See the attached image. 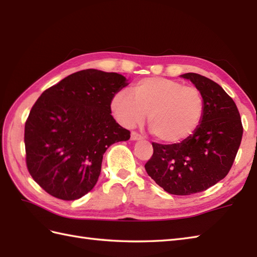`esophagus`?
I'll return each mask as SVG.
<instances>
[{
    "label": "esophagus",
    "instance_id": "esophagus-1",
    "mask_svg": "<svg viewBox=\"0 0 257 257\" xmlns=\"http://www.w3.org/2000/svg\"><path fill=\"white\" fill-rule=\"evenodd\" d=\"M141 139H144L143 136H140L139 134L135 133V132L132 133V140L133 141H138V140H141Z\"/></svg>",
    "mask_w": 257,
    "mask_h": 257
}]
</instances>
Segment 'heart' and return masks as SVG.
<instances>
[{
	"mask_svg": "<svg viewBox=\"0 0 257 257\" xmlns=\"http://www.w3.org/2000/svg\"><path fill=\"white\" fill-rule=\"evenodd\" d=\"M110 108L117 121L125 128L143 123L165 144H179L192 136L204 114V99L200 90L178 80L148 77L132 87V95L119 91Z\"/></svg>",
	"mask_w": 257,
	"mask_h": 257,
	"instance_id": "1",
	"label": "heart"
}]
</instances>
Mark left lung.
<instances>
[{"label": "left lung", "instance_id": "obj_1", "mask_svg": "<svg viewBox=\"0 0 257 257\" xmlns=\"http://www.w3.org/2000/svg\"><path fill=\"white\" fill-rule=\"evenodd\" d=\"M181 77L191 80L203 96V118L196 132L182 143H152L154 155L145 168L168 193L190 195L226 177L241 145L243 127L235 102L219 84L195 73Z\"/></svg>", "mask_w": 257, "mask_h": 257}]
</instances>
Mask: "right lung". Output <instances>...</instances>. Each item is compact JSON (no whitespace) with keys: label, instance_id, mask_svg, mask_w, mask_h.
Returning a JSON list of instances; mask_svg holds the SVG:
<instances>
[{"label":"right lung","instance_id":"add662e5","mask_svg":"<svg viewBox=\"0 0 257 257\" xmlns=\"http://www.w3.org/2000/svg\"><path fill=\"white\" fill-rule=\"evenodd\" d=\"M127 85L120 74L84 69L36 100L25 123L26 165L47 193L73 201L95 187L106 150L130 138L110 114L111 98Z\"/></svg>","mask_w":257,"mask_h":257}]
</instances>
